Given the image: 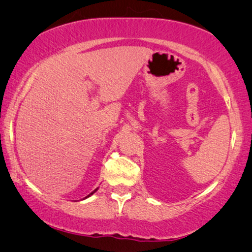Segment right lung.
I'll list each match as a JSON object with an SVG mask.
<instances>
[{
	"label": "right lung",
	"mask_w": 252,
	"mask_h": 252,
	"mask_svg": "<svg viewBox=\"0 0 252 252\" xmlns=\"http://www.w3.org/2000/svg\"><path fill=\"white\" fill-rule=\"evenodd\" d=\"M97 190H98V187H97V188H96V189H95V190H94V191H92V192H91V194H89V195H88V196H86V197H85V198H82V199H86V198H88V197H91V196H92V195H93V194H94V192H96V191H97Z\"/></svg>",
	"instance_id": "1"
}]
</instances>
